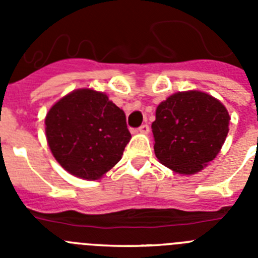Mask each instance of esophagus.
Listing matches in <instances>:
<instances>
[{"instance_id": "1", "label": "esophagus", "mask_w": 258, "mask_h": 258, "mask_svg": "<svg viewBox=\"0 0 258 258\" xmlns=\"http://www.w3.org/2000/svg\"><path fill=\"white\" fill-rule=\"evenodd\" d=\"M138 132L142 134H147L150 132V126L147 124H142L140 127H138Z\"/></svg>"}]
</instances>
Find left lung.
Instances as JSON below:
<instances>
[{
  "mask_svg": "<svg viewBox=\"0 0 258 258\" xmlns=\"http://www.w3.org/2000/svg\"><path fill=\"white\" fill-rule=\"evenodd\" d=\"M229 121L227 109L212 95L175 93L156 108L151 125L155 155L175 173H198L220 152Z\"/></svg>",
  "mask_w": 258,
  "mask_h": 258,
  "instance_id": "obj_1",
  "label": "left lung"
}]
</instances>
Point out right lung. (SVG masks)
<instances>
[{
	"label": "right lung",
	"mask_w": 258,
	"mask_h": 258,
	"mask_svg": "<svg viewBox=\"0 0 258 258\" xmlns=\"http://www.w3.org/2000/svg\"><path fill=\"white\" fill-rule=\"evenodd\" d=\"M45 125L56 161L71 174L93 181L120 161L132 138L124 111L92 89L61 98L47 112Z\"/></svg>",
	"instance_id": "obj_1"
}]
</instances>
